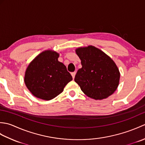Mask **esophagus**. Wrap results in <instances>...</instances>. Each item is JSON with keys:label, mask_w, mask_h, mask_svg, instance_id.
Segmentation results:
<instances>
[{"label": "esophagus", "mask_w": 145, "mask_h": 145, "mask_svg": "<svg viewBox=\"0 0 145 145\" xmlns=\"http://www.w3.org/2000/svg\"><path fill=\"white\" fill-rule=\"evenodd\" d=\"M75 74H76V72H72L71 73V75H72L73 78L74 79L75 78Z\"/></svg>", "instance_id": "34e87169"}]
</instances>
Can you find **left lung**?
<instances>
[{"mask_svg":"<svg viewBox=\"0 0 145 145\" xmlns=\"http://www.w3.org/2000/svg\"><path fill=\"white\" fill-rule=\"evenodd\" d=\"M75 52L82 67L77 71L75 81L82 91L95 100H103L112 95L118 87L120 77L114 61L92 45L79 47Z\"/></svg>","mask_w":145,"mask_h":145,"instance_id":"obj_1","label":"left lung"}]
</instances>
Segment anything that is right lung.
Instances as JSON below:
<instances>
[{
    "label": "right lung",
    "instance_id": "1",
    "mask_svg": "<svg viewBox=\"0 0 145 145\" xmlns=\"http://www.w3.org/2000/svg\"><path fill=\"white\" fill-rule=\"evenodd\" d=\"M59 54L50 50L38 55L27 67L24 82L35 97L50 100L63 91L72 76L63 63L58 60Z\"/></svg>",
    "mask_w": 145,
    "mask_h": 145
}]
</instances>
